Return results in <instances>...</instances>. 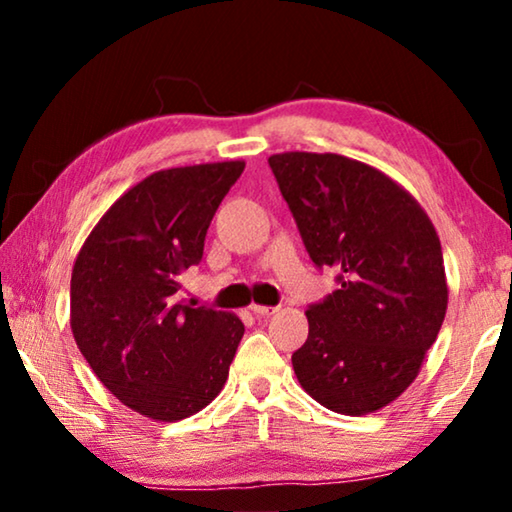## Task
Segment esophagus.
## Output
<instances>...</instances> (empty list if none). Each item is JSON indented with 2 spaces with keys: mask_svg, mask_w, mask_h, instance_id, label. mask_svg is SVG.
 Instances as JSON below:
<instances>
[{
  "mask_svg": "<svg viewBox=\"0 0 512 512\" xmlns=\"http://www.w3.org/2000/svg\"><path fill=\"white\" fill-rule=\"evenodd\" d=\"M250 311H253V314H255L257 318H268V316L277 314V307H266V305H250Z\"/></svg>",
  "mask_w": 512,
  "mask_h": 512,
  "instance_id": "obj_1",
  "label": "esophagus"
}]
</instances>
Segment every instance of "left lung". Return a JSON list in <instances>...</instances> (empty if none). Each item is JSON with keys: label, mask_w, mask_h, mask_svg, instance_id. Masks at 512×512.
Segmentation results:
<instances>
[{"label": "left lung", "mask_w": 512, "mask_h": 512, "mask_svg": "<svg viewBox=\"0 0 512 512\" xmlns=\"http://www.w3.org/2000/svg\"><path fill=\"white\" fill-rule=\"evenodd\" d=\"M316 266L341 287L311 305L309 336L291 363L325 409L375 413L418 377L447 311L438 232L386 173L336 153L268 158Z\"/></svg>", "instance_id": "1"}]
</instances>
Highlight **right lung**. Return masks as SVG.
I'll return each mask as SVG.
<instances>
[{
  "mask_svg": "<svg viewBox=\"0 0 512 512\" xmlns=\"http://www.w3.org/2000/svg\"><path fill=\"white\" fill-rule=\"evenodd\" d=\"M244 160L155 171L108 207L72 268L69 325L85 361L128 409L176 422L205 409L228 379L244 323L180 298V273Z\"/></svg>",
  "mask_w": 512,
  "mask_h": 512,
  "instance_id": "right-lung-1",
  "label": "right lung"
}]
</instances>
